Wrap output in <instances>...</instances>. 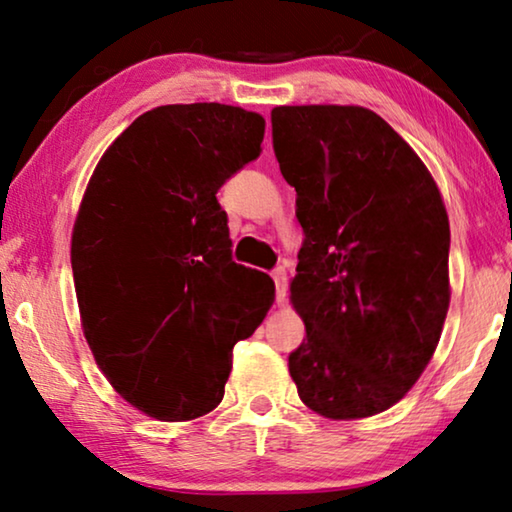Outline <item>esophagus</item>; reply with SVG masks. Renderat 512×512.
Instances as JSON below:
<instances>
[{"mask_svg":"<svg viewBox=\"0 0 512 512\" xmlns=\"http://www.w3.org/2000/svg\"><path fill=\"white\" fill-rule=\"evenodd\" d=\"M272 279H275V289H277V305H282L286 300V289H289V279H286V268L284 265H277L272 270Z\"/></svg>","mask_w":512,"mask_h":512,"instance_id":"1","label":"esophagus"}]
</instances>
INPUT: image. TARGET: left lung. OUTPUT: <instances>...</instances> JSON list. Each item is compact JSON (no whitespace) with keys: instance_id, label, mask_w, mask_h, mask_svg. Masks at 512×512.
Listing matches in <instances>:
<instances>
[{"instance_id":"8db88e82","label":"left lung","mask_w":512,"mask_h":512,"mask_svg":"<svg viewBox=\"0 0 512 512\" xmlns=\"http://www.w3.org/2000/svg\"><path fill=\"white\" fill-rule=\"evenodd\" d=\"M303 247L291 300L307 338L289 373L307 408L359 419L424 373L450 307V221L422 160L363 107L272 109Z\"/></svg>"}]
</instances>
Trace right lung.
<instances>
[{"instance_id":"right-lung-1","label":"right lung","mask_w":512,"mask_h":512,"mask_svg":"<svg viewBox=\"0 0 512 512\" xmlns=\"http://www.w3.org/2000/svg\"><path fill=\"white\" fill-rule=\"evenodd\" d=\"M265 118L216 102L146 111L109 146L72 235L81 324L97 366L149 417L186 422L221 403L235 342L275 296L233 261L216 193L261 156Z\"/></svg>"}]
</instances>
